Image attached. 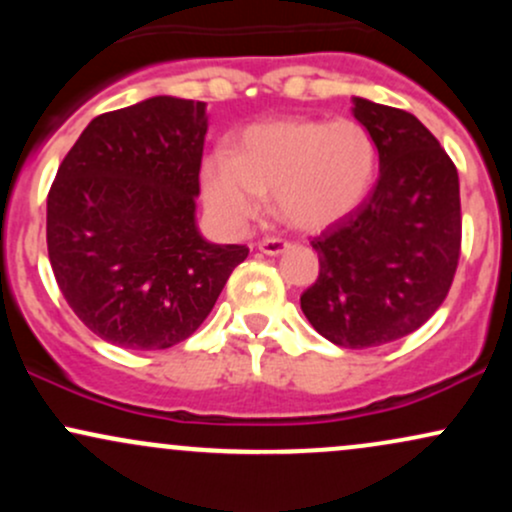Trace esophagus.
Returning <instances> with one entry per match:
<instances>
[{
  "label": "esophagus",
  "instance_id": "1",
  "mask_svg": "<svg viewBox=\"0 0 512 512\" xmlns=\"http://www.w3.org/2000/svg\"><path fill=\"white\" fill-rule=\"evenodd\" d=\"M257 248H260V252H264V255H281V252L284 250H289V243H286V240H281V238H264L260 245H257Z\"/></svg>",
  "mask_w": 512,
  "mask_h": 512
}]
</instances>
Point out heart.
I'll return each instance as SVG.
<instances>
[{"label": "heart", "mask_w": 512, "mask_h": 512, "mask_svg": "<svg viewBox=\"0 0 512 512\" xmlns=\"http://www.w3.org/2000/svg\"><path fill=\"white\" fill-rule=\"evenodd\" d=\"M375 168L373 137L354 120H274L245 129L233 154H211L202 192L226 226H243L274 195L281 221L317 231L368 197Z\"/></svg>", "instance_id": "obj_1"}]
</instances>
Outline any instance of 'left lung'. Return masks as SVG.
Instances as JSON below:
<instances>
[{
  "instance_id": "8db88e82",
  "label": "left lung",
  "mask_w": 512,
  "mask_h": 512,
  "mask_svg": "<svg viewBox=\"0 0 512 512\" xmlns=\"http://www.w3.org/2000/svg\"><path fill=\"white\" fill-rule=\"evenodd\" d=\"M351 113L373 137L380 178L310 243L320 276L301 310L332 344L370 349L419 330L448 296L460 260V178L411 113L358 96Z\"/></svg>"
}]
</instances>
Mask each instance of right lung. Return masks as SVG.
I'll return each instance as SVG.
<instances>
[{
	"mask_svg": "<svg viewBox=\"0 0 512 512\" xmlns=\"http://www.w3.org/2000/svg\"><path fill=\"white\" fill-rule=\"evenodd\" d=\"M207 103L154 96L93 117L48 195V255L69 308L105 342L156 351L207 320L245 245L197 226Z\"/></svg>",
	"mask_w": 512,
	"mask_h": 512,
	"instance_id": "right-lung-1",
	"label": "right lung"
}]
</instances>
